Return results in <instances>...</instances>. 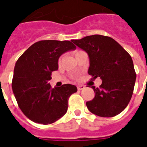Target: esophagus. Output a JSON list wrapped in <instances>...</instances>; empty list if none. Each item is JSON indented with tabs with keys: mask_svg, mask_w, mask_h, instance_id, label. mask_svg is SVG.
<instances>
[{
	"mask_svg": "<svg viewBox=\"0 0 147 147\" xmlns=\"http://www.w3.org/2000/svg\"><path fill=\"white\" fill-rule=\"evenodd\" d=\"M85 87L84 86V85H78L77 86V89H78V90H83L84 89V88H85Z\"/></svg>",
	"mask_w": 147,
	"mask_h": 147,
	"instance_id": "1",
	"label": "esophagus"
}]
</instances>
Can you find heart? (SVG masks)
I'll return each instance as SVG.
<instances>
[{"label": "heart", "instance_id": "b5f03b06", "mask_svg": "<svg viewBox=\"0 0 147 147\" xmlns=\"http://www.w3.org/2000/svg\"><path fill=\"white\" fill-rule=\"evenodd\" d=\"M60 60H61V58H59V62H60Z\"/></svg>", "mask_w": 147, "mask_h": 147}]
</instances>
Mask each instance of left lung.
I'll use <instances>...</instances> for the list:
<instances>
[{
    "label": "left lung",
    "instance_id": "obj_1",
    "mask_svg": "<svg viewBox=\"0 0 147 147\" xmlns=\"http://www.w3.org/2000/svg\"><path fill=\"white\" fill-rule=\"evenodd\" d=\"M73 42L88 53V74L102 80L99 88L91 87L95 97L86 102L88 109L101 117L117 115L128 105L134 90L136 74L131 56L107 36L91 35Z\"/></svg>",
    "mask_w": 147,
    "mask_h": 147
}]
</instances>
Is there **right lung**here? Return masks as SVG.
Instances as JSON below:
<instances>
[{
	"label": "right lung",
	"instance_id": "1",
	"mask_svg": "<svg viewBox=\"0 0 147 147\" xmlns=\"http://www.w3.org/2000/svg\"><path fill=\"white\" fill-rule=\"evenodd\" d=\"M71 41L41 40L31 45L17 61L12 90L23 114L35 123L52 124L67 110V100L77 91L75 85L65 84L52 88L48 82L58 69L62 54L74 50Z\"/></svg>",
	"mask_w": 147,
	"mask_h": 147
}]
</instances>
